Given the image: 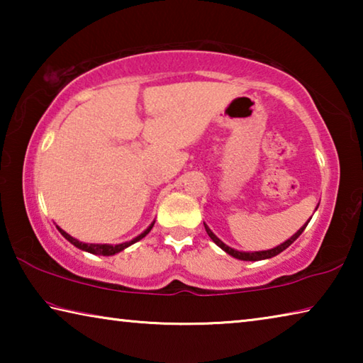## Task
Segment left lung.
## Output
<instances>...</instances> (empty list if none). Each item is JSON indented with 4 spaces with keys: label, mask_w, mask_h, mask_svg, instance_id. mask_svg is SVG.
Instances as JSON below:
<instances>
[{
    "label": "left lung",
    "mask_w": 363,
    "mask_h": 363,
    "mask_svg": "<svg viewBox=\"0 0 363 363\" xmlns=\"http://www.w3.org/2000/svg\"><path fill=\"white\" fill-rule=\"evenodd\" d=\"M309 220H311V219H309ZM309 220H307V223H309ZM307 223H306L303 227H301V229H299L296 233H294L293 237L288 238L286 242H284L281 245H279V247H275V248H272V250H264V251H237V250H233V248H230V247H227V245H225L224 242H220L219 238H218L216 235H214L210 227H208L206 224H205V229H206V233H208V235H210L211 240H213L214 243H216L220 250H224L227 255L237 257V259H240V261H261V259H269V257L277 256V255L281 253V251L290 247V245H291L294 240H296V238L301 235V233H303V230L306 229Z\"/></svg>",
    "instance_id": "1"
}]
</instances>
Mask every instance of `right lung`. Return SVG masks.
<instances>
[{
  "mask_svg": "<svg viewBox=\"0 0 363 363\" xmlns=\"http://www.w3.org/2000/svg\"><path fill=\"white\" fill-rule=\"evenodd\" d=\"M153 224H155V220H153V223H152L149 227H147V229H145L143 233H140V235H138L136 238H133V240H130V242H125V243H118V245H107V243H83V242L77 240V238H73L72 235H69V233H67L65 230L60 229L59 225H56V227H57V230H59L60 233H62V235L67 238V240H69L72 245H75L77 248L83 250V251H88V253H91V255L112 256V255L120 253V251H123V250L128 248V247H131L133 243H136V242H139V240H143V238L147 235V233H149V232L152 230Z\"/></svg>",
  "mask_w": 363,
  "mask_h": 363,
  "instance_id": "obj_1",
  "label": "right lung"
}]
</instances>
